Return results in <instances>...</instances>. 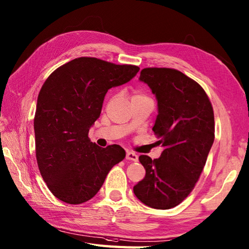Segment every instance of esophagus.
<instances>
[{
	"instance_id": "34e87169",
	"label": "esophagus",
	"mask_w": 249,
	"mask_h": 249,
	"mask_svg": "<svg viewBox=\"0 0 249 249\" xmlns=\"http://www.w3.org/2000/svg\"><path fill=\"white\" fill-rule=\"evenodd\" d=\"M125 159L128 160L137 161V160H138V156L136 155V153L132 152V151H128V152H126V155H125Z\"/></svg>"
}]
</instances>
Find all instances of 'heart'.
<instances>
[{"mask_svg":"<svg viewBox=\"0 0 249 249\" xmlns=\"http://www.w3.org/2000/svg\"><path fill=\"white\" fill-rule=\"evenodd\" d=\"M135 98H149V97H147L145 95L139 93V92H135L132 95V99H135Z\"/></svg>","mask_w":249,"mask_h":249,"instance_id":"b5f03b06","label":"heart"}]
</instances>
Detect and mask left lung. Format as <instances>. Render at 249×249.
I'll return each mask as SVG.
<instances>
[{
    "mask_svg": "<svg viewBox=\"0 0 249 249\" xmlns=\"http://www.w3.org/2000/svg\"><path fill=\"white\" fill-rule=\"evenodd\" d=\"M139 80L147 83L159 105L153 126L163 147L160 159L139 156L145 177L133 188L151 208L170 209L190 195L214 141V115L207 94L183 72L147 68Z\"/></svg>",
    "mask_w": 249,
    "mask_h": 249,
    "instance_id": "8db88e82",
    "label": "left lung"
}]
</instances>
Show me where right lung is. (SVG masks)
Returning a JSON list of instances; mask_svg holds the SVG:
<instances>
[{"instance_id":"obj_1","label":"right lung","mask_w":249,"mask_h":249,"mask_svg":"<svg viewBox=\"0 0 249 249\" xmlns=\"http://www.w3.org/2000/svg\"><path fill=\"white\" fill-rule=\"evenodd\" d=\"M138 71L136 65L80 57L54 70L43 83L34 119L36 157L47 188L60 201L88 202L125 157L118 144L93 143L89 131L107 89L130 81Z\"/></svg>"}]
</instances>
